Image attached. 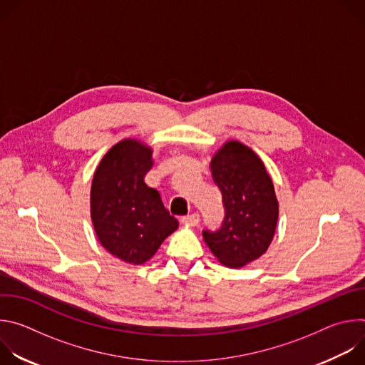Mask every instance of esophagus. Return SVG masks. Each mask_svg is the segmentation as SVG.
Wrapping results in <instances>:
<instances>
[{
	"mask_svg": "<svg viewBox=\"0 0 365 365\" xmlns=\"http://www.w3.org/2000/svg\"><path fill=\"white\" fill-rule=\"evenodd\" d=\"M180 222L186 227H196L199 224V215L197 214H190V215L182 217Z\"/></svg>",
	"mask_w": 365,
	"mask_h": 365,
	"instance_id": "1",
	"label": "esophagus"
}]
</instances>
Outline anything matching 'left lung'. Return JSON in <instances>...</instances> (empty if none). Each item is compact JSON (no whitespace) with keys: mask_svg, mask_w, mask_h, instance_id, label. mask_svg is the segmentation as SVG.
Listing matches in <instances>:
<instances>
[{"mask_svg":"<svg viewBox=\"0 0 365 365\" xmlns=\"http://www.w3.org/2000/svg\"><path fill=\"white\" fill-rule=\"evenodd\" d=\"M211 173L221 190L225 218L203 240L218 262L241 269L270 247L279 220V200L263 160L245 144L230 140L212 155Z\"/></svg>","mask_w":365,"mask_h":365,"instance_id":"1","label":"left lung"}]
</instances>
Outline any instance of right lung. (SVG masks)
<instances>
[{
    "label": "right lung",
    "instance_id": "right-lung-1",
    "mask_svg": "<svg viewBox=\"0 0 365 365\" xmlns=\"http://www.w3.org/2000/svg\"><path fill=\"white\" fill-rule=\"evenodd\" d=\"M151 168V147L124 138L101 159L91 185V220L101 245L134 266L148 262L179 227L159 190L144 182Z\"/></svg>",
    "mask_w": 365,
    "mask_h": 365
}]
</instances>
